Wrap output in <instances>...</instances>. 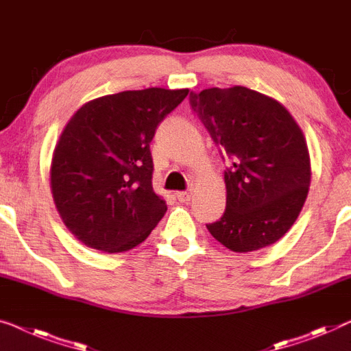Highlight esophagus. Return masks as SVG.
<instances>
[{
    "mask_svg": "<svg viewBox=\"0 0 351 351\" xmlns=\"http://www.w3.org/2000/svg\"><path fill=\"white\" fill-rule=\"evenodd\" d=\"M192 197V191H182V192H176V199L180 202H189Z\"/></svg>",
    "mask_w": 351,
    "mask_h": 351,
    "instance_id": "1",
    "label": "esophagus"
}]
</instances>
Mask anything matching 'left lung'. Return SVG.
Returning <instances> with one entry per match:
<instances>
[{
  "label": "left lung",
  "instance_id": "obj_1",
  "mask_svg": "<svg viewBox=\"0 0 351 351\" xmlns=\"http://www.w3.org/2000/svg\"><path fill=\"white\" fill-rule=\"evenodd\" d=\"M189 103L230 160L226 211L206 229L235 253L278 241L298 219L312 178L300 127L274 98L241 86L191 92Z\"/></svg>",
  "mask_w": 351,
  "mask_h": 351
}]
</instances>
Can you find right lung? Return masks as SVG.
Segmentation results:
<instances>
[{
  "label": "right lung",
  "instance_id": "1",
  "mask_svg": "<svg viewBox=\"0 0 351 351\" xmlns=\"http://www.w3.org/2000/svg\"><path fill=\"white\" fill-rule=\"evenodd\" d=\"M189 90L151 87L88 101L53 151L51 189L63 223L88 248L121 253L147 239L167 211L152 189L149 143Z\"/></svg>",
  "mask_w": 351,
  "mask_h": 351
}]
</instances>
